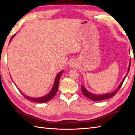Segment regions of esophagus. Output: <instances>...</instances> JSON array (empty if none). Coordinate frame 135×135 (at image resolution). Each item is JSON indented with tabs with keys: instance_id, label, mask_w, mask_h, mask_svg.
Listing matches in <instances>:
<instances>
[{
	"instance_id": "34e87169",
	"label": "esophagus",
	"mask_w": 135,
	"mask_h": 135,
	"mask_svg": "<svg viewBox=\"0 0 135 135\" xmlns=\"http://www.w3.org/2000/svg\"><path fill=\"white\" fill-rule=\"evenodd\" d=\"M71 65L72 67H76V64H75L74 62H71Z\"/></svg>"
}]
</instances>
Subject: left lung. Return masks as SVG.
<instances>
[{
    "instance_id": "left-lung-1",
    "label": "left lung",
    "mask_w": 135,
    "mask_h": 135,
    "mask_svg": "<svg viewBox=\"0 0 135 135\" xmlns=\"http://www.w3.org/2000/svg\"><path fill=\"white\" fill-rule=\"evenodd\" d=\"M131 64V62H130L129 67V69H128L127 73H129V70H130ZM127 75L125 76L124 79L123 80V81H122V83H120L119 86H118V88H117V89L115 90V91H114V92H112V93H107V94H104V95H95V94H93V93H91L90 92H88V91L86 89L84 88L83 86H81V92H82V93H83V95L85 96V97H86L87 98H89V99H92V100H94V101H98V100H102L108 99V98L113 97V96L115 95L116 93H117L118 91L119 90V89L121 88V87H122V86L123 82H124V81L126 77V76H127Z\"/></svg>"
}]
</instances>
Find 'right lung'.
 Masks as SVG:
<instances>
[{
	"instance_id": "1",
	"label": "right lung",
	"mask_w": 135,
	"mask_h": 135,
	"mask_svg": "<svg viewBox=\"0 0 135 135\" xmlns=\"http://www.w3.org/2000/svg\"><path fill=\"white\" fill-rule=\"evenodd\" d=\"M15 36V35H13L12 36V37L11 38L10 41L12 40V38L13 37V36ZM62 72H63V71H61L58 75H57L56 77V78H55V82H54V86H53V88H52L51 91V92H50L49 93H48V94H47V95L45 96V97H41V98H30V97H27V96L24 95L23 93H21V92H20L22 93V95H23L24 98H26L27 99H28L29 100H31V101L38 102V103H45V102H46L47 101H49V100H51L52 98H53L55 97V95H56V92H57V90H58V89L59 79H60V77H61V74H62Z\"/></svg>"
}]
</instances>
